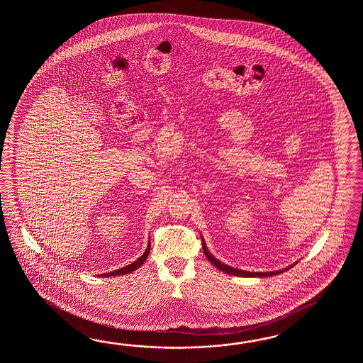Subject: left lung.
Wrapping results in <instances>:
<instances>
[{"label":"left lung","instance_id":"left-lung-1","mask_svg":"<svg viewBox=\"0 0 363 363\" xmlns=\"http://www.w3.org/2000/svg\"><path fill=\"white\" fill-rule=\"evenodd\" d=\"M202 249H203V253L208 257V259L210 262L213 263L219 270L224 271V272H227V274H230V275H238V277H247V278H250V277H272V275H278L280 272H283V270L271 271V272H249V271L238 270V269L230 267V266H227V264H224V263L220 262V261L216 259L213 255L208 253V249L205 247V242L202 244ZM286 270H288V269H286Z\"/></svg>","mask_w":363,"mask_h":363}]
</instances>
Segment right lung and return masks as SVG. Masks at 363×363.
<instances>
[{"instance_id": "1", "label": "right lung", "mask_w": 363, "mask_h": 363, "mask_svg": "<svg viewBox=\"0 0 363 363\" xmlns=\"http://www.w3.org/2000/svg\"><path fill=\"white\" fill-rule=\"evenodd\" d=\"M149 250H150V244L147 245V250L144 252V255L140 257L139 259H136L135 262H132L131 264H128V266H125V267H122V269L111 271V272H108V274H102V277H114V275H122V274L124 275V274H128V272H131V271L136 270L143 263L145 262V259H147V255H149Z\"/></svg>"}]
</instances>
